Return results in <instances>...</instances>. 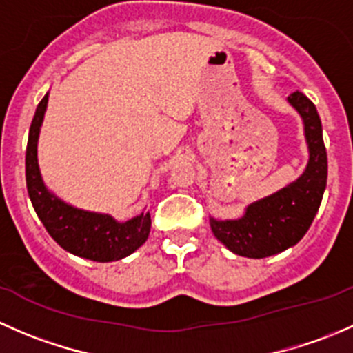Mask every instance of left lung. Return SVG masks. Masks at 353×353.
<instances>
[{"instance_id": "left-lung-1", "label": "left lung", "mask_w": 353, "mask_h": 353, "mask_svg": "<svg viewBox=\"0 0 353 353\" xmlns=\"http://www.w3.org/2000/svg\"><path fill=\"white\" fill-rule=\"evenodd\" d=\"M288 102L304 121L309 148L304 174L279 193L249 205L243 219L225 222L210 219L216 239L245 258H266L297 244L311 227L325 193L328 159L318 110L299 90L288 95Z\"/></svg>"}]
</instances>
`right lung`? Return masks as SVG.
<instances>
[{
	"mask_svg": "<svg viewBox=\"0 0 353 353\" xmlns=\"http://www.w3.org/2000/svg\"><path fill=\"white\" fill-rule=\"evenodd\" d=\"M48 97L46 94L35 109L25 157L27 190L35 213L49 236L71 254L99 263L126 258L147 241L152 223L150 213H141L140 216L119 223L109 215L83 212L66 205L49 193L42 183L37 163V140L48 108Z\"/></svg>",
	"mask_w": 353,
	"mask_h": 353,
	"instance_id": "right-lung-1",
	"label": "right lung"
}]
</instances>
